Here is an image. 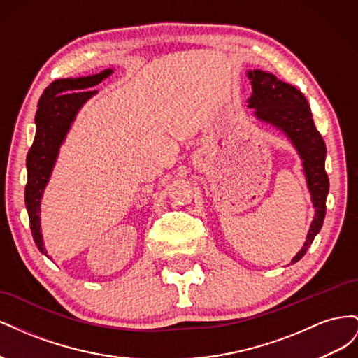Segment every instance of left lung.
I'll return each instance as SVG.
<instances>
[{
  "mask_svg": "<svg viewBox=\"0 0 358 358\" xmlns=\"http://www.w3.org/2000/svg\"><path fill=\"white\" fill-rule=\"evenodd\" d=\"M248 76L252 80L254 90L252 96L249 99V107H254L255 115L262 121L282 129L297 148L315 208V218L310 224L306 242L292 258V263H296L306 254L308 248H310L326 216V199L329 194V176L324 167L326 143L313 124L305 95L299 90L262 70L249 71Z\"/></svg>",
  "mask_w": 358,
  "mask_h": 358,
  "instance_id": "8db88e82",
  "label": "left lung"
}]
</instances>
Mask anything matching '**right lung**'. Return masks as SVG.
I'll return each instance as SVG.
<instances>
[{
	"mask_svg": "<svg viewBox=\"0 0 358 358\" xmlns=\"http://www.w3.org/2000/svg\"><path fill=\"white\" fill-rule=\"evenodd\" d=\"M112 73L104 70L99 74L78 79H59L43 91L36 113L37 133L27 157L28 180L25 187V206L29 216L31 233L41 254L48 255L40 231V199L49 180L58 155V149L66 137L70 124L82 107L96 92L91 88Z\"/></svg>",
	"mask_w": 358,
	"mask_h": 358,
	"instance_id": "1",
	"label": "right lung"
}]
</instances>
